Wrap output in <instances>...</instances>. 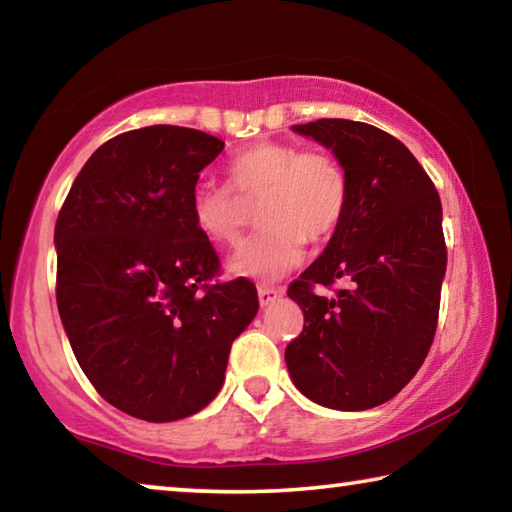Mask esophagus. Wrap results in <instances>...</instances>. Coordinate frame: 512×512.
Masks as SVG:
<instances>
[{
  "label": "esophagus",
  "mask_w": 512,
  "mask_h": 512,
  "mask_svg": "<svg viewBox=\"0 0 512 512\" xmlns=\"http://www.w3.org/2000/svg\"><path fill=\"white\" fill-rule=\"evenodd\" d=\"M257 296H259V305L268 307V305H273L275 300L282 298V289H277V287H259L257 289Z\"/></svg>",
  "instance_id": "esophagus-1"
}]
</instances>
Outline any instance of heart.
Listing matches in <instances>:
<instances>
[{"label": "heart", "instance_id": "b5f03b06", "mask_svg": "<svg viewBox=\"0 0 512 512\" xmlns=\"http://www.w3.org/2000/svg\"><path fill=\"white\" fill-rule=\"evenodd\" d=\"M230 187L201 183L192 194V221L201 235L230 246L244 228V201H262V232L244 241L228 268L232 273L273 282L305 257L307 244H323L339 228L350 203L343 164L325 151H302L289 142H255L232 155Z\"/></svg>", "mask_w": 512, "mask_h": 512}]
</instances>
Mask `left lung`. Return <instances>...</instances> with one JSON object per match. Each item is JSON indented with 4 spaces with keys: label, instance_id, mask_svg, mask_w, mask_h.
Returning a JSON list of instances; mask_svg holds the SVG:
<instances>
[{
    "label": "left lung",
    "instance_id": "1",
    "mask_svg": "<svg viewBox=\"0 0 512 512\" xmlns=\"http://www.w3.org/2000/svg\"><path fill=\"white\" fill-rule=\"evenodd\" d=\"M293 131L332 149L350 203L323 255L289 284L305 327L284 359L311 402L366 411L400 393L429 354L447 268L443 205L413 153L381 128L316 119ZM339 281L334 297L315 291Z\"/></svg>",
    "mask_w": 512,
    "mask_h": 512
}]
</instances>
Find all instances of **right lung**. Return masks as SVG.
Wrapping results in <instances>:
<instances>
[{"label": "right lung", "instance_id": "1", "mask_svg": "<svg viewBox=\"0 0 512 512\" xmlns=\"http://www.w3.org/2000/svg\"><path fill=\"white\" fill-rule=\"evenodd\" d=\"M223 146L183 126L121 133L90 155L58 212L56 302L74 357L103 400L146 422L214 400L259 307L246 277L210 284L219 255L189 210Z\"/></svg>", "mask_w": 512, "mask_h": 512}]
</instances>
